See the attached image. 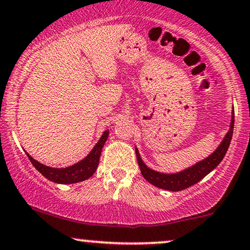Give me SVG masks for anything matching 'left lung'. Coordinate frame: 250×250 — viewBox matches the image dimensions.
Here are the masks:
<instances>
[{"instance_id": "left-lung-1", "label": "left lung", "mask_w": 250, "mask_h": 250, "mask_svg": "<svg viewBox=\"0 0 250 250\" xmlns=\"http://www.w3.org/2000/svg\"><path fill=\"white\" fill-rule=\"evenodd\" d=\"M233 127H234V110L232 111L231 125H229L228 134L225 135L224 140L222 141L219 147L217 148L209 157H207L206 160L201 161L195 165H193V167L186 168V170L178 173L167 174L151 170V168H149L147 165L142 162L140 154H139L138 149L135 148V154H137L139 167H140L142 176H144V178L148 181V183H150L151 185H154V186H156L158 188L162 189L171 190V192H178V190L188 188V187L199 183L201 179H203L207 174L211 172L213 168L222 162V160L225 156L226 151H228L229 144H231Z\"/></svg>"}]
</instances>
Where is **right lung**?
Segmentation results:
<instances>
[{
    "label": "right lung",
    "instance_id": "obj_1",
    "mask_svg": "<svg viewBox=\"0 0 250 250\" xmlns=\"http://www.w3.org/2000/svg\"><path fill=\"white\" fill-rule=\"evenodd\" d=\"M109 131H104L102 134L101 139L95 145V147L92 149V151L87 155V156L78 162L77 164L71 165V167H64V168H55L50 167H46V165L39 163L35 161L33 157L26 153L28 158H30L31 163L34 165V167L40 172L42 176L46 177L48 180L54 181L56 184H76L79 181H83L88 179L95 173L97 165H99L100 156H101V151L103 146H104L106 139H108Z\"/></svg>",
    "mask_w": 250,
    "mask_h": 250
}]
</instances>
